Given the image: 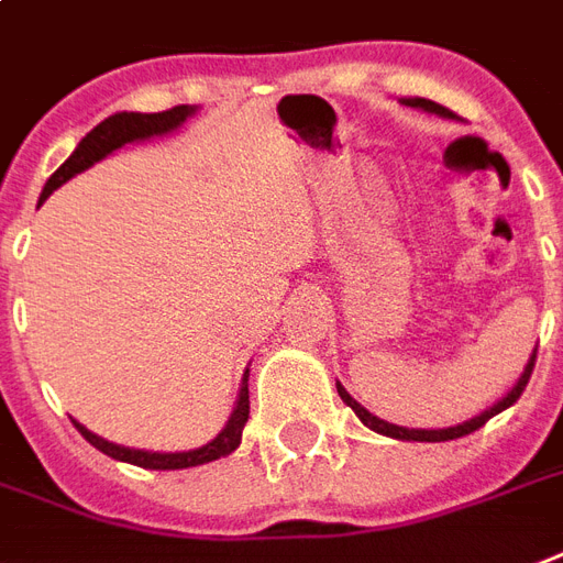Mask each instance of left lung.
<instances>
[{"instance_id": "8db88e82", "label": "left lung", "mask_w": 563, "mask_h": 563, "mask_svg": "<svg viewBox=\"0 0 563 563\" xmlns=\"http://www.w3.org/2000/svg\"><path fill=\"white\" fill-rule=\"evenodd\" d=\"M401 102H405V106H410V109H422V111H431V114H440V118H457L454 111H449L445 106H440V102H434V100H424V97H405ZM534 360H538V349L531 351V357H529V363H526V368H522L520 380L514 384V389H510L508 396L501 398V401H496L490 410H484V413H478L475 419H470V422L452 424V428H431V431H424V428H401V424L384 422V419H377L375 413H368L366 407L349 396V389H345L342 384H336V393H339V398H342V401H345V405H349L351 410L360 416V422L366 424V428H372V431H377V434L393 437V440H410V443H445V440H457V437H466V434H472V431H478V428H482L487 419H493V416L501 413V410H508V407L522 396L526 384H529L531 368H534Z\"/></svg>"}]
</instances>
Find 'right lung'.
Masks as SVG:
<instances>
[{
  "instance_id": "add662e5",
  "label": "right lung",
  "mask_w": 563,
  "mask_h": 563,
  "mask_svg": "<svg viewBox=\"0 0 563 563\" xmlns=\"http://www.w3.org/2000/svg\"><path fill=\"white\" fill-rule=\"evenodd\" d=\"M195 106H177V109H167V111H156V114H141V111H118V114H111L102 123L85 135L79 141V147L73 150L70 158L64 162L58 170H55L53 177L46 179V186L41 191V203L46 197L53 195L55 188H62L67 179H73L81 170H88L91 165H97L100 158L111 156L114 150L126 147V144H135V141H147L153 135H167V132H174L186 123L191 114H195ZM247 416H251V398H247V372L242 377V386H239V398H235V410L227 419L224 431L214 437L212 443L200 445V449H191V452H144V449H126V445L109 443V440H102L93 431H88L85 424L76 422V431H79L93 449H100L102 454H109L114 461L132 463V466H144V470H188V466H200V463H212L218 457H227L230 452L239 449L242 443V431L244 422H247Z\"/></svg>"
}]
</instances>
